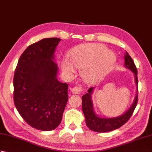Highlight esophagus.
I'll use <instances>...</instances> for the list:
<instances>
[{"instance_id":"obj_1","label":"esophagus","mask_w":152,"mask_h":152,"mask_svg":"<svg viewBox=\"0 0 152 152\" xmlns=\"http://www.w3.org/2000/svg\"><path fill=\"white\" fill-rule=\"evenodd\" d=\"M82 91V87L81 86H74L71 89V91L74 94H79V93Z\"/></svg>"}]
</instances>
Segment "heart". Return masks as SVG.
<instances>
[{"label":"heart","mask_w":152,"mask_h":152,"mask_svg":"<svg viewBox=\"0 0 152 152\" xmlns=\"http://www.w3.org/2000/svg\"><path fill=\"white\" fill-rule=\"evenodd\" d=\"M106 49L104 46L96 44L76 48L72 51L69 58L65 57L62 61V70L65 73L72 74L75 70L74 65L82 69V74L86 81H93L107 73L116 61L115 54L110 50L105 51ZM99 54L101 55L98 57Z\"/></svg>","instance_id":"1"}]
</instances>
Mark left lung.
I'll return each instance as SVG.
<instances>
[{"label": "left lung", "instance_id": "1", "mask_svg": "<svg viewBox=\"0 0 152 152\" xmlns=\"http://www.w3.org/2000/svg\"><path fill=\"white\" fill-rule=\"evenodd\" d=\"M124 66L126 69L131 70L134 74L135 84H136V96L134 99L133 104L124 114L114 118L101 117L96 114L93 108V102L92 101V95L95 87L90 88L88 93L83 95L82 97V111L86 118V124L90 130L97 132V133H104V132L112 131L117 129L127 122L133 113L137 104L138 101V78L137 69L134 63L133 60L131 56L126 51L125 54Z\"/></svg>", "mask_w": 152, "mask_h": 152}]
</instances>
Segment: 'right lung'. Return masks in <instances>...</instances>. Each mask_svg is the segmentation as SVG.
<instances>
[{
    "label": "right lung",
    "mask_w": 152,
    "mask_h": 152,
    "mask_svg": "<svg viewBox=\"0 0 152 152\" xmlns=\"http://www.w3.org/2000/svg\"><path fill=\"white\" fill-rule=\"evenodd\" d=\"M61 40L44 38L30 45L18 61L14 77V101L27 124L48 131L58 127L69 99L67 83L57 80L55 62Z\"/></svg>",
    "instance_id": "obj_1"
}]
</instances>
